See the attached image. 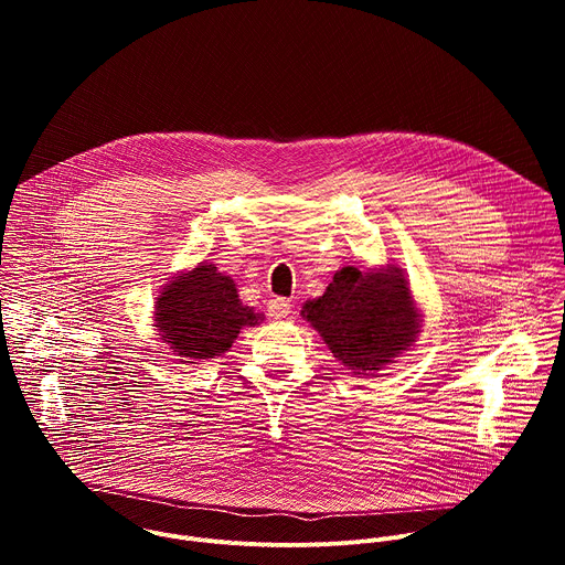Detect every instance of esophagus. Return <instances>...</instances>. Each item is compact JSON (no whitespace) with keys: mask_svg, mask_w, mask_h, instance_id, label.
<instances>
[{"mask_svg":"<svg viewBox=\"0 0 565 565\" xmlns=\"http://www.w3.org/2000/svg\"><path fill=\"white\" fill-rule=\"evenodd\" d=\"M268 315L270 317H275V319H281V317H288L290 315V301L288 299H284V297H273V299H268Z\"/></svg>","mask_w":565,"mask_h":565,"instance_id":"obj_1","label":"esophagus"}]
</instances>
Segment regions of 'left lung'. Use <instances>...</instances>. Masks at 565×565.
I'll use <instances>...</instances> for the list:
<instances>
[{
  "instance_id": "1",
  "label": "left lung",
  "mask_w": 565,
  "mask_h": 565,
  "mask_svg": "<svg viewBox=\"0 0 565 565\" xmlns=\"http://www.w3.org/2000/svg\"><path fill=\"white\" fill-rule=\"evenodd\" d=\"M303 319L355 375H373L407 353L420 333V310L397 266H344L327 292L303 303Z\"/></svg>"
}]
</instances>
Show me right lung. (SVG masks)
Here are the masks:
<instances>
[{
  "label": "right lung",
  "instance_id": "add662e5",
  "mask_svg": "<svg viewBox=\"0 0 565 565\" xmlns=\"http://www.w3.org/2000/svg\"><path fill=\"white\" fill-rule=\"evenodd\" d=\"M262 312L244 306L232 277L201 262L196 268L172 277L160 288L153 306V324L181 362H201L232 349L244 327H257Z\"/></svg>",
  "mask_w": 565,
  "mask_h": 565
}]
</instances>
